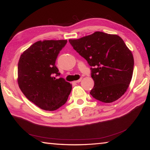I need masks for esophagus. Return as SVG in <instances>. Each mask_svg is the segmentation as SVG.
<instances>
[{
	"label": "esophagus",
	"instance_id": "1",
	"mask_svg": "<svg viewBox=\"0 0 150 150\" xmlns=\"http://www.w3.org/2000/svg\"><path fill=\"white\" fill-rule=\"evenodd\" d=\"M81 80H82V78H80L79 79H78L77 81H75V83H80Z\"/></svg>",
	"mask_w": 150,
	"mask_h": 150
}]
</instances>
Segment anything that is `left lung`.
<instances>
[{
	"mask_svg": "<svg viewBox=\"0 0 150 150\" xmlns=\"http://www.w3.org/2000/svg\"><path fill=\"white\" fill-rule=\"evenodd\" d=\"M69 42L91 67L93 97L105 103L120 98L130 85L134 64L133 55L123 40L117 35L96 32Z\"/></svg>",
	"mask_w": 150,
	"mask_h": 150,
	"instance_id": "1",
	"label": "left lung"
}]
</instances>
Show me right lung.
I'll return each mask as SVG.
<instances>
[{"label": "right lung", "instance_id": "1", "mask_svg": "<svg viewBox=\"0 0 150 150\" xmlns=\"http://www.w3.org/2000/svg\"><path fill=\"white\" fill-rule=\"evenodd\" d=\"M67 40H44L24 51L18 65V83L24 95L40 108L55 110L65 105L71 85L60 75L55 61Z\"/></svg>", "mask_w": 150, "mask_h": 150}]
</instances>
